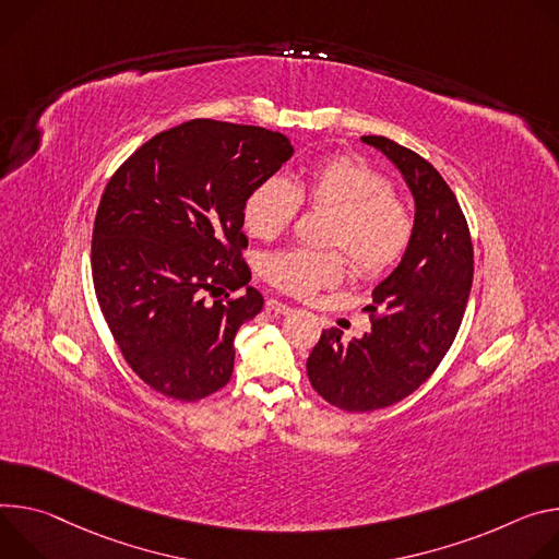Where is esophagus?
<instances>
[{
    "label": "esophagus",
    "mask_w": 559,
    "mask_h": 559,
    "mask_svg": "<svg viewBox=\"0 0 559 559\" xmlns=\"http://www.w3.org/2000/svg\"><path fill=\"white\" fill-rule=\"evenodd\" d=\"M266 306H269V311L273 313V316H290L295 308H290L288 304H284V301H277V299H269L266 301Z\"/></svg>",
    "instance_id": "1"
}]
</instances>
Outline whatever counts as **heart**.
<instances>
[{
  "mask_svg": "<svg viewBox=\"0 0 559 559\" xmlns=\"http://www.w3.org/2000/svg\"><path fill=\"white\" fill-rule=\"evenodd\" d=\"M301 202L335 213L326 241L344 248L364 277L393 269L411 243L413 219L393 198L391 181L355 157L322 159L295 183L282 177L258 183L243 202V224L253 237L275 239L295 222ZM262 275L280 290L306 297L340 284L344 260L329 251L290 248L269 255Z\"/></svg>",
  "mask_w": 559,
  "mask_h": 559,
  "instance_id": "1",
  "label": "heart"
}]
</instances>
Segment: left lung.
I'll return each mask as SVG.
<instances>
[{
  "instance_id": "1",
  "label": "left lung",
  "mask_w": 559,
  "mask_h": 559,
  "mask_svg": "<svg viewBox=\"0 0 559 559\" xmlns=\"http://www.w3.org/2000/svg\"><path fill=\"white\" fill-rule=\"evenodd\" d=\"M361 142L402 173L415 217L406 253L373 288L370 331L346 344L337 329H326L308 355L313 389L348 413L391 406L430 378L460 331L473 284L468 224L442 175L389 138Z\"/></svg>"
}]
</instances>
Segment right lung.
<instances>
[{"label":"right lung","mask_w":559,"mask_h":559,"mask_svg":"<svg viewBox=\"0 0 559 559\" xmlns=\"http://www.w3.org/2000/svg\"><path fill=\"white\" fill-rule=\"evenodd\" d=\"M293 151L275 131L191 119L110 177L93 228V284L123 359L157 393L198 402L228 384L235 333L264 306L241 260L243 202ZM222 287L245 293L209 302Z\"/></svg>","instance_id":"obj_1"}]
</instances>
